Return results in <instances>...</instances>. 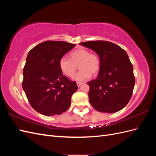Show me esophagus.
<instances>
[{
	"label": "esophagus",
	"instance_id": "esophagus-1",
	"mask_svg": "<svg viewBox=\"0 0 156 156\" xmlns=\"http://www.w3.org/2000/svg\"><path fill=\"white\" fill-rule=\"evenodd\" d=\"M83 84V83H79V82H77V87H79L80 86L82 85Z\"/></svg>",
	"mask_w": 156,
	"mask_h": 156
}]
</instances>
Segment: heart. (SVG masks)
Listing matches in <instances>:
<instances>
[{
    "label": "heart",
    "instance_id": "heart-1",
    "mask_svg": "<svg viewBox=\"0 0 156 156\" xmlns=\"http://www.w3.org/2000/svg\"><path fill=\"white\" fill-rule=\"evenodd\" d=\"M70 59L62 57L59 60V68L65 75L72 77L77 69V66L81 69L73 77L77 81H86L93 74L97 73L100 68V60L98 56L90 53L86 49H78L69 54Z\"/></svg>",
    "mask_w": 156,
    "mask_h": 156
}]
</instances>
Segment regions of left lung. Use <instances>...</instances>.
Instances as JSON below:
<instances>
[{
	"instance_id": "8db88e82",
	"label": "left lung",
	"mask_w": 156,
	"mask_h": 156,
	"mask_svg": "<svg viewBox=\"0 0 156 156\" xmlns=\"http://www.w3.org/2000/svg\"><path fill=\"white\" fill-rule=\"evenodd\" d=\"M79 44L95 51L100 60L98 77L87 83L90 104L101 112L120 111L129 101L135 83L128 55L109 41H90Z\"/></svg>"
}]
</instances>
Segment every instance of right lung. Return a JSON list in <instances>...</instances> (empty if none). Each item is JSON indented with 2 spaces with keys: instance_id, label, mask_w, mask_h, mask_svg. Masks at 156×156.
Masks as SVG:
<instances>
[{
  "instance_id": "add662e5",
  "label": "right lung",
  "mask_w": 156,
  "mask_h": 156,
  "mask_svg": "<svg viewBox=\"0 0 156 156\" xmlns=\"http://www.w3.org/2000/svg\"><path fill=\"white\" fill-rule=\"evenodd\" d=\"M75 44L61 41H46L28 54L23 68L22 87L30 105L45 116L61 115L71 105L78 88L59 68V60Z\"/></svg>"
}]
</instances>
